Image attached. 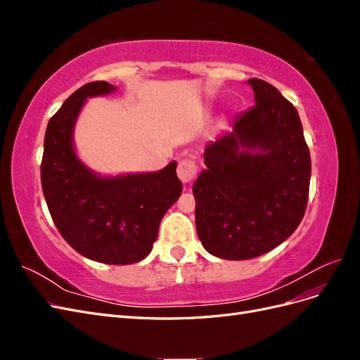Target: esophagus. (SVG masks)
Wrapping results in <instances>:
<instances>
[{
  "mask_svg": "<svg viewBox=\"0 0 360 360\" xmlns=\"http://www.w3.org/2000/svg\"><path fill=\"white\" fill-rule=\"evenodd\" d=\"M177 176L183 184H189L197 176V165L192 160H181L177 167Z\"/></svg>",
  "mask_w": 360,
  "mask_h": 360,
  "instance_id": "esophagus-1",
  "label": "esophagus"
}]
</instances>
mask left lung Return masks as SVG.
Wrapping results in <instances>:
<instances>
[{
    "label": "left lung",
    "mask_w": 360,
    "mask_h": 360,
    "mask_svg": "<svg viewBox=\"0 0 360 360\" xmlns=\"http://www.w3.org/2000/svg\"><path fill=\"white\" fill-rule=\"evenodd\" d=\"M255 106L204 148L193 183L195 224L207 252L250 259L296 231L308 204L311 156L299 112L274 85L257 78Z\"/></svg>",
    "instance_id": "8db88e82"
}]
</instances>
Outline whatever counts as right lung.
I'll return each instance as SVG.
<instances>
[{
	"label": "right lung",
	"instance_id": "obj_1",
	"mask_svg": "<svg viewBox=\"0 0 360 360\" xmlns=\"http://www.w3.org/2000/svg\"><path fill=\"white\" fill-rule=\"evenodd\" d=\"M106 81L76 90L46 127L41 189L52 221L78 254L105 264H134L153 249L159 225L179 200L177 162L151 172L102 176L78 156L75 126L86 99L112 94Z\"/></svg>",
	"mask_w": 360,
	"mask_h": 360
}]
</instances>
